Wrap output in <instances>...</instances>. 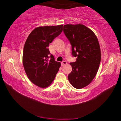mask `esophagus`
I'll return each instance as SVG.
<instances>
[{
	"label": "esophagus",
	"instance_id": "esophagus-1",
	"mask_svg": "<svg viewBox=\"0 0 121 121\" xmlns=\"http://www.w3.org/2000/svg\"><path fill=\"white\" fill-rule=\"evenodd\" d=\"M66 64H67V62L65 61H63L61 62V65L63 66V65H66Z\"/></svg>",
	"mask_w": 121,
	"mask_h": 121
}]
</instances>
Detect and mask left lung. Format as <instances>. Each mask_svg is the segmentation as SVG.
<instances>
[{
  "label": "left lung",
  "instance_id": "1",
  "mask_svg": "<svg viewBox=\"0 0 121 121\" xmlns=\"http://www.w3.org/2000/svg\"><path fill=\"white\" fill-rule=\"evenodd\" d=\"M63 32L72 48V55L76 61L70 63L72 71L69 80L74 88L80 89L93 80L101 59L99 41L92 31L82 24L64 25Z\"/></svg>",
  "mask_w": 121,
  "mask_h": 121
}]
</instances>
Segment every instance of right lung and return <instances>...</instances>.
I'll list each match as a JSON object with an SVG mask.
<instances>
[{
    "instance_id": "1",
    "label": "right lung",
    "mask_w": 121,
    "mask_h": 121,
    "mask_svg": "<svg viewBox=\"0 0 121 121\" xmlns=\"http://www.w3.org/2000/svg\"><path fill=\"white\" fill-rule=\"evenodd\" d=\"M63 25L36 28L30 33L24 45L22 63L28 77L42 88L54 81L61 63L56 61L48 49L49 44L61 34Z\"/></svg>"
}]
</instances>
